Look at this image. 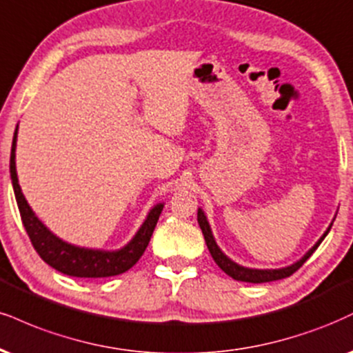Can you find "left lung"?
<instances>
[{"label":"left lung","instance_id":"1","mask_svg":"<svg viewBox=\"0 0 353 353\" xmlns=\"http://www.w3.org/2000/svg\"><path fill=\"white\" fill-rule=\"evenodd\" d=\"M197 222H199V227H201V230L203 233V239H205V243H207V248H209V252L212 254V258H214V261L217 263L219 268L225 271L228 276H232L233 279H236V281H243V283H270V281H276V279H283V278H288V276H291L292 273H296L301 266L304 265L305 261H307V258L311 256V254L316 252L317 246L322 243V240L325 239V235L329 233L330 227H332V223L329 225V228H327L324 235L321 236L319 241H317L316 245L312 246L311 250H309L307 253L304 254L303 258H301L299 261H296L294 265L291 266H286V268H279V270H252V268H243V266L236 265L235 261H232L230 258H227L225 254L222 253V250L219 248L217 243H215L214 240V235H212V230H210V225L207 222V217L205 214H203L202 209H199L197 212Z\"/></svg>","mask_w":353,"mask_h":353}]
</instances>
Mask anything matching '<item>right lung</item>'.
Segmentation results:
<instances>
[{"instance_id": "obj_1", "label": "right lung", "mask_w": 353, "mask_h": 353, "mask_svg": "<svg viewBox=\"0 0 353 353\" xmlns=\"http://www.w3.org/2000/svg\"><path fill=\"white\" fill-rule=\"evenodd\" d=\"M16 138H18V126H16L14 136H12L10 159L12 189H14L21 220H23L24 228H26L29 240H31L34 250L42 260L48 263L49 266H52L54 270L61 271L67 276H75V278H108V276L125 273L131 266H134L136 261L143 256L148 243H150L152 232H154L161 212H163V203L154 205V209L148 214L146 220L134 235V239L126 246H123L121 250H117V252L80 248V246L65 243L63 240L57 239L52 232H49L48 227L34 215L23 192H21L14 161Z\"/></svg>"}]
</instances>
